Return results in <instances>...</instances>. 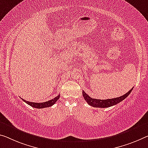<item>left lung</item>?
<instances>
[{"label":"left lung","instance_id":"obj_1","mask_svg":"<svg viewBox=\"0 0 148 148\" xmlns=\"http://www.w3.org/2000/svg\"><path fill=\"white\" fill-rule=\"evenodd\" d=\"M132 89H133V87L132 89L130 90L128 92H126V94L122 95L121 97L114 98V99H106V100L92 99V98L88 96L87 94H86V92L85 91H83V96L85 101H87V103L89 104V105L93 106V107L108 108V107H110V106L115 105V104H117L118 103H120V102L124 100L130 94Z\"/></svg>","mask_w":148,"mask_h":148}]
</instances>
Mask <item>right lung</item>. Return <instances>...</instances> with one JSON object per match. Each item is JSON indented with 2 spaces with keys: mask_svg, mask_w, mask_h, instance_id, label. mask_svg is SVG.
<instances>
[{
  "mask_svg": "<svg viewBox=\"0 0 148 148\" xmlns=\"http://www.w3.org/2000/svg\"><path fill=\"white\" fill-rule=\"evenodd\" d=\"M60 95H59L57 96L56 97L54 98V99L50 100V101L44 102V103H32V102H29L27 101L26 100L22 99L23 101L25 102V103H27L28 104H29V106H32L34 108H47V107H49V106H51L52 105H53L54 104L56 103V101L60 99Z\"/></svg>",
  "mask_w": 148,
  "mask_h": 148,
  "instance_id": "obj_1",
  "label": "right lung"
}]
</instances>
